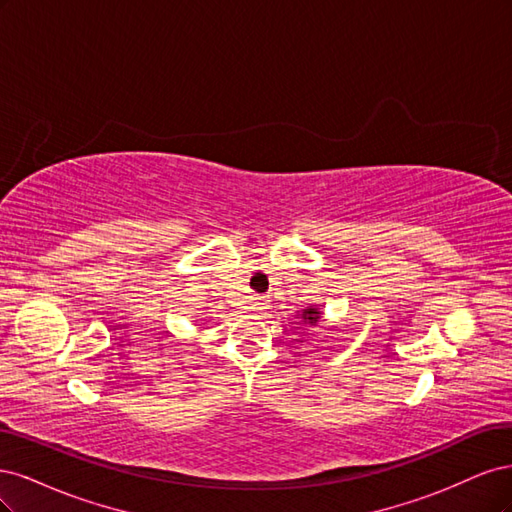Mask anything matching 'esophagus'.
<instances>
[{"label":"esophagus","instance_id":"34e87169","mask_svg":"<svg viewBox=\"0 0 512 512\" xmlns=\"http://www.w3.org/2000/svg\"><path fill=\"white\" fill-rule=\"evenodd\" d=\"M256 305H260V301H256Z\"/></svg>","mask_w":512,"mask_h":512}]
</instances>
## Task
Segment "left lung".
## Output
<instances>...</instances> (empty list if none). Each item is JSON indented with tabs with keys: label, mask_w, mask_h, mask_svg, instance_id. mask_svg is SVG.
<instances>
[{
	"label": "left lung",
	"mask_w": 512,
	"mask_h": 512,
	"mask_svg": "<svg viewBox=\"0 0 512 512\" xmlns=\"http://www.w3.org/2000/svg\"><path fill=\"white\" fill-rule=\"evenodd\" d=\"M299 316H301V322L309 324V327H316L318 322H322V312H320L318 305H307Z\"/></svg>",
	"instance_id": "8db88e82"
}]
</instances>
